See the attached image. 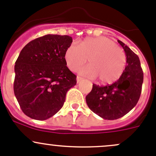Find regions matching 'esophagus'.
I'll return each instance as SVG.
<instances>
[{
  "label": "esophagus",
  "instance_id": "34e87169",
  "mask_svg": "<svg viewBox=\"0 0 156 156\" xmlns=\"http://www.w3.org/2000/svg\"><path fill=\"white\" fill-rule=\"evenodd\" d=\"M76 80H77V83H79L80 81H82V80H83V78H81V77H80V76H77Z\"/></svg>",
  "mask_w": 156,
  "mask_h": 156
}]
</instances>
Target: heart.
I'll return each instance as SVG.
<instances>
[{"label": "heart", "mask_w": 156, "mask_h": 156, "mask_svg": "<svg viewBox=\"0 0 156 156\" xmlns=\"http://www.w3.org/2000/svg\"><path fill=\"white\" fill-rule=\"evenodd\" d=\"M65 61L72 71L78 70L87 62L90 66L80 70L81 74L95 78L103 84L117 81L123 73L127 58L125 51L106 37H87L79 45L72 43L66 49Z\"/></svg>", "instance_id": "b5f03b06"}]
</instances>
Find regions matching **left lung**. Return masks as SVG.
I'll return each instance as SVG.
<instances>
[{"label":"left lung","instance_id":"8db88e82","mask_svg":"<svg viewBox=\"0 0 156 156\" xmlns=\"http://www.w3.org/2000/svg\"><path fill=\"white\" fill-rule=\"evenodd\" d=\"M125 52L127 66L119 80L111 85L93 84L86 96L88 107L95 114L108 120L123 117L137 103L142 90L144 72L136 53L118 40Z\"/></svg>","mask_w":156,"mask_h":156}]
</instances>
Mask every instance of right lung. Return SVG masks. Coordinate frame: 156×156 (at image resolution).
I'll list each match as a JSON object with an SVG mask.
<instances>
[{
	"mask_svg": "<svg viewBox=\"0 0 156 156\" xmlns=\"http://www.w3.org/2000/svg\"><path fill=\"white\" fill-rule=\"evenodd\" d=\"M72 37L46 34L30 41L15 62L13 90L22 111L46 120L60 110L76 75L66 66L65 53Z\"/></svg>",
	"mask_w": 156,
	"mask_h": 156,
	"instance_id": "right-lung-1",
	"label": "right lung"
}]
</instances>
